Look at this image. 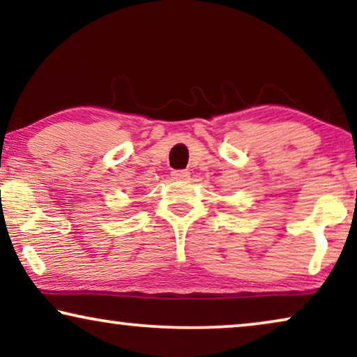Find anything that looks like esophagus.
<instances>
[{"mask_svg": "<svg viewBox=\"0 0 357 357\" xmlns=\"http://www.w3.org/2000/svg\"><path fill=\"white\" fill-rule=\"evenodd\" d=\"M190 177L188 170H172V178L175 180H187Z\"/></svg>", "mask_w": 357, "mask_h": 357, "instance_id": "1", "label": "esophagus"}]
</instances>
